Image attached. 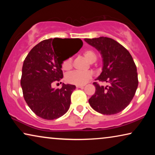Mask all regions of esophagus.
Returning <instances> with one entry per match:
<instances>
[{
    "instance_id": "1",
    "label": "esophagus",
    "mask_w": 155,
    "mask_h": 155,
    "mask_svg": "<svg viewBox=\"0 0 155 155\" xmlns=\"http://www.w3.org/2000/svg\"><path fill=\"white\" fill-rule=\"evenodd\" d=\"M76 87H78V88H83L84 85H77Z\"/></svg>"
}]
</instances>
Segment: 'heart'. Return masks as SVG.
<instances>
[{
	"instance_id": "obj_1",
	"label": "heart",
	"mask_w": 155,
	"mask_h": 155,
	"mask_svg": "<svg viewBox=\"0 0 155 155\" xmlns=\"http://www.w3.org/2000/svg\"><path fill=\"white\" fill-rule=\"evenodd\" d=\"M82 55L84 58L88 61L89 63H92L97 60V55L92 49H87L84 51ZM61 68L63 71H69L73 68V59L72 58H67L62 62ZM92 75L90 72H77L74 71L67 74L65 76V80L70 84H75V85H84L90 80Z\"/></svg>"
}]
</instances>
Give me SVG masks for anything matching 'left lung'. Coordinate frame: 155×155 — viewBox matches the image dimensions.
<instances>
[{"label":"left lung","mask_w":155,"mask_h":155,"mask_svg":"<svg viewBox=\"0 0 155 155\" xmlns=\"http://www.w3.org/2000/svg\"><path fill=\"white\" fill-rule=\"evenodd\" d=\"M84 41L96 48L102 56V72L97 80L110 83L104 87L94 82L96 90L89 103L100 114L119 113L130 103L138 85L134 61L126 48L111 38L101 37Z\"/></svg>","instance_id":"left-lung-1"}]
</instances>
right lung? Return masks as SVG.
<instances>
[{
    "instance_id": "1",
    "label": "right lung",
    "mask_w": 155,
    "mask_h": 155,
    "mask_svg": "<svg viewBox=\"0 0 155 155\" xmlns=\"http://www.w3.org/2000/svg\"><path fill=\"white\" fill-rule=\"evenodd\" d=\"M80 39L54 38L44 40L31 49L23 63L20 84L23 97L36 115L44 119H56L66 113L75 86L65 84L51 87L52 82L63 77L61 64L68 47L74 46V54L82 46Z\"/></svg>"
}]
</instances>
